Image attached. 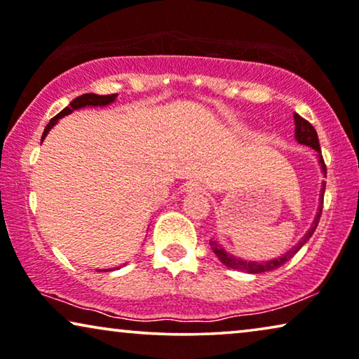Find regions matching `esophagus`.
Wrapping results in <instances>:
<instances>
[{
  "mask_svg": "<svg viewBox=\"0 0 359 359\" xmlns=\"http://www.w3.org/2000/svg\"><path fill=\"white\" fill-rule=\"evenodd\" d=\"M201 191H203V186L198 181H189L184 184V193H201Z\"/></svg>",
  "mask_w": 359,
  "mask_h": 359,
  "instance_id": "1",
  "label": "esophagus"
}]
</instances>
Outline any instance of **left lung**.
Here are the masks:
<instances>
[{"mask_svg":"<svg viewBox=\"0 0 359 359\" xmlns=\"http://www.w3.org/2000/svg\"><path fill=\"white\" fill-rule=\"evenodd\" d=\"M294 122H296V140L299 144L302 145H307L311 147V149L320 151V144H318V137H317V130L313 129V126L311 122L304 119L299 114H294ZM320 166H322V171L323 175L327 176V166H325V161H323L322 155L320 158ZM323 193H325V181L322 183V194H320V208H318V212H317V217L313 220L312 227L309 232L304 235L301 242H299L296 247H292V250H289L287 253H284L283 257L279 258H274V259H269V262H264V263H258V262H245V259H240V258H235L230 255L229 252H225L222 248V245H219L215 240H210V248H212V252L217 255V258L222 262L225 266L232 268V269H240V271H245V273H252V274H257V273H264V271H273V269H276L279 266H283L284 263L289 262L294 255H296L299 250H301L304 245L309 242V238L312 237V233L316 232L317 225H318V220H320V215H322V205H323Z\"/></svg>","mask_w":359,"mask_h":359,"instance_id":"1","label":"left lung"}]
</instances>
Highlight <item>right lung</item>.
Listing matches in <instances>:
<instances>
[{"mask_svg": "<svg viewBox=\"0 0 359 359\" xmlns=\"http://www.w3.org/2000/svg\"><path fill=\"white\" fill-rule=\"evenodd\" d=\"M116 96H117V95L100 96V95H95V93H86V95H81V96L75 97V100H73V101L70 102V106L65 107V109L58 112V114H57L55 117H52L50 122H48L47 127H46V130H43L42 140L46 139L47 134H48V130H50L52 127L57 124V121L62 119L63 116H68V114H70V112L76 111V109H81V107H86V106H107V104H111V102L116 101Z\"/></svg>", "mask_w": 359, "mask_h": 359, "instance_id": "right-lung-1", "label": "right lung"}]
</instances>
